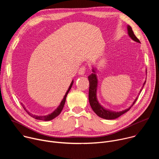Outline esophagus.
Wrapping results in <instances>:
<instances>
[{
  "mask_svg": "<svg viewBox=\"0 0 159 159\" xmlns=\"http://www.w3.org/2000/svg\"><path fill=\"white\" fill-rule=\"evenodd\" d=\"M85 66H82V67L80 68V69L79 70V74L80 75H83L85 73Z\"/></svg>",
  "mask_w": 159,
  "mask_h": 159,
  "instance_id": "obj_1",
  "label": "esophagus"
}]
</instances>
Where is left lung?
Returning a JSON list of instances; mask_svg holds the SVG:
<instances>
[{
  "label": "left lung",
  "instance_id": "left-lung-1",
  "mask_svg": "<svg viewBox=\"0 0 159 159\" xmlns=\"http://www.w3.org/2000/svg\"><path fill=\"white\" fill-rule=\"evenodd\" d=\"M127 31H128L127 33L129 37L132 40L136 42L140 43L139 39L134 34L132 28L129 25H127ZM92 71H93V73L88 76V79L89 81V101L90 106H91L93 110L94 111L96 114L100 118L105 120H115L118 118L120 116L123 115V114H125V113L127 111H128L130 109V108L133 106V104L135 103L136 101L137 100L138 96L136 98V99L134 100L132 104L128 108L124 109L123 111H112V110H110L105 108L99 102L98 100V97H97V92H98V79L97 75L98 69L96 66H93V65L92 66ZM145 82H146V80L144 82L143 86L140 89L139 94L142 90V89Z\"/></svg>",
  "mask_w": 159,
  "mask_h": 159
}]
</instances>
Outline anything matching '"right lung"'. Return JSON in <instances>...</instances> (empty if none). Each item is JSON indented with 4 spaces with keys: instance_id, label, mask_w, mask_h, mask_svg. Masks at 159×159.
Returning <instances> with one entry per match:
<instances>
[{
    "instance_id": "obj_1",
    "label": "right lung",
    "mask_w": 159,
    "mask_h": 159,
    "mask_svg": "<svg viewBox=\"0 0 159 159\" xmlns=\"http://www.w3.org/2000/svg\"><path fill=\"white\" fill-rule=\"evenodd\" d=\"M73 84H74V80H72V82H71V84H70V85L69 89H68L67 91L66 92V93H65V96H64L63 99L61 100L60 104H59V106L57 107V109H55V111H53L52 113H50V114H49V115H45V116H38V115H33V114H32V113H31L30 112H29V111L26 109V108L25 107V105H24L23 104H22V102H21V105H22V107H23V108L25 109V110L26 111V112H28V114L30 116H31V117H33V118L36 119V120H42V121H47L52 120L53 119H54V118H55L57 116H58L60 114V112H61V111H62V109H63V106H64V105H65V103L66 98V96H67V94H68V93H69V92L70 91V90L71 89Z\"/></svg>"
}]
</instances>
